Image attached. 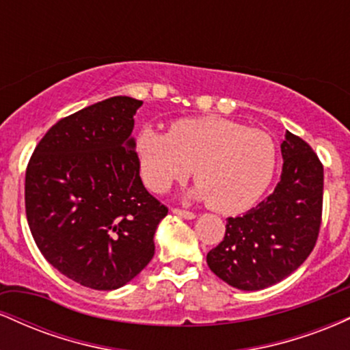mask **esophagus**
Segmentation results:
<instances>
[{"mask_svg":"<svg viewBox=\"0 0 350 350\" xmlns=\"http://www.w3.org/2000/svg\"><path fill=\"white\" fill-rule=\"evenodd\" d=\"M172 214L183 217V219H187V220H192L196 217L194 212H189V211H184V208H172Z\"/></svg>","mask_w":350,"mask_h":350,"instance_id":"34e87169","label":"esophagus"}]
</instances>
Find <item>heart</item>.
<instances>
[{
    "mask_svg": "<svg viewBox=\"0 0 350 350\" xmlns=\"http://www.w3.org/2000/svg\"><path fill=\"white\" fill-rule=\"evenodd\" d=\"M136 154L146 186L166 192L194 170L192 196L222 214L247 211L270 186L278 150L267 131L220 116L172 122L167 133L143 128Z\"/></svg>",
    "mask_w": 350,
    "mask_h": 350,
    "instance_id": "obj_1",
    "label": "heart"
}]
</instances>
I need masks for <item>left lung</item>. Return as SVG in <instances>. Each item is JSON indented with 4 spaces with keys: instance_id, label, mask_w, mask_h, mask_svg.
Returning a JSON list of instances; mask_svg holds the SVG:
<instances>
[{
    "instance_id": "1",
    "label": "left lung",
    "mask_w": 350,
    "mask_h": 350,
    "mask_svg": "<svg viewBox=\"0 0 350 350\" xmlns=\"http://www.w3.org/2000/svg\"><path fill=\"white\" fill-rule=\"evenodd\" d=\"M275 191L242 217H228L224 240L207 253L220 280L258 291L290 276L314 248L323 214L324 170L306 142L286 131Z\"/></svg>"
}]
</instances>
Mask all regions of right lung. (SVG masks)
I'll list each match as a JSON object with an SVG mask.
<instances>
[{
    "label": "right lung",
    "instance_id": "add662e5",
    "mask_svg": "<svg viewBox=\"0 0 350 350\" xmlns=\"http://www.w3.org/2000/svg\"><path fill=\"white\" fill-rule=\"evenodd\" d=\"M142 100L111 97L59 120L26 170L24 200L44 258L92 290L122 288L151 262L167 215L139 178L131 136Z\"/></svg>",
    "mask_w": 350,
    "mask_h": 350
}]
</instances>
